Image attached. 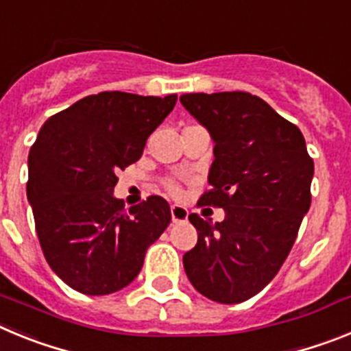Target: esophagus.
I'll use <instances>...</instances> for the list:
<instances>
[{
  "mask_svg": "<svg viewBox=\"0 0 351 351\" xmlns=\"http://www.w3.org/2000/svg\"><path fill=\"white\" fill-rule=\"evenodd\" d=\"M170 214H172V223H182L188 221V209L182 206H172L170 207Z\"/></svg>",
  "mask_w": 351,
  "mask_h": 351,
  "instance_id": "34e87169",
  "label": "esophagus"
}]
</instances>
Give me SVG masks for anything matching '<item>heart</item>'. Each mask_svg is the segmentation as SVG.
<instances>
[{"label": "heart", "mask_w": 351, "mask_h": 351, "mask_svg": "<svg viewBox=\"0 0 351 351\" xmlns=\"http://www.w3.org/2000/svg\"><path fill=\"white\" fill-rule=\"evenodd\" d=\"M170 191H172V193H179L178 186H170Z\"/></svg>", "instance_id": "obj_1"}]
</instances>
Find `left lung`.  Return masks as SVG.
I'll return each instance as SVG.
<instances>
[{"instance_id": "1", "label": "left lung", "mask_w": 351, "mask_h": 351, "mask_svg": "<svg viewBox=\"0 0 351 351\" xmlns=\"http://www.w3.org/2000/svg\"><path fill=\"white\" fill-rule=\"evenodd\" d=\"M179 100L214 142L210 190L198 204L225 210L219 223L190 214L198 241L182 256L186 276L214 302H244L274 280L295 243L315 165L300 130L258 96L190 93Z\"/></svg>"}]
</instances>
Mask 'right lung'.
<instances>
[{"label": "right lung", "instance_id": "right-lung-1", "mask_svg": "<svg viewBox=\"0 0 351 351\" xmlns=\"http://www.w3.org/2000/svg\"><path fill=\"white\" fill-rule=\"evenodd\" d=\"M165 98L105 91L49 117L27 156V202L52 271L86 295L128 287L145 251L170 223L165 198L125 209L116 173L142 156L147 137L172 112Z\"/></svg>", "mask_w": 351, "mask_h": 351}]
</instances>
